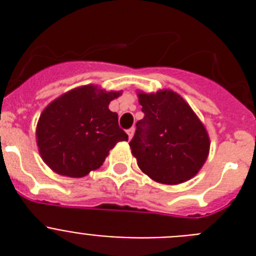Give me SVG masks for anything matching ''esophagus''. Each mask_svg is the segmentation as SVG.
Returning a JSON list of instances; mask_svg holds the SVG:
<instances>
[{"label":"esophagus","instance_id":"obj_1","mask_svg":"<svg viewBox=\"0 0 256 256\" xmlns=\"http://www.w3.org/2000/svg\"><path fill=\"white\" fill-rule=\"evenodd\" d=\"M126 133H128V137H130V140L133 137V134H134V128H130V130H126Z\"/></svg>","mask_w":256,"mask_h":256}]
</instances>
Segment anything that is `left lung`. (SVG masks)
Wrapping results in <instances>:
<instances>
[{"label": "left lung", "mask_w": 256, "mask_h": 256, "mask_svg": "<svg viewBox=\"0 0 256 256\" xmlns=\"http://www.w3.org/2000/svg\"><path fill=\"white\" fill-rule=\"evenodd\" d=\"M144 119L130 142L140 169L154 180L178 184L198 174L209 154V136L188 104L173 91L138 94Z\"/></svg>", "instance_id": "1"}]
</instances>
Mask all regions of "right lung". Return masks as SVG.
Listing matches in <instances>:
<instances>
[{
	"mask_svg": "<svg viewBox=\"0 0 256 256\" xmlns=\"http://www.w3.org/2000/svg\"><path fill=\"white\" fill-rule=\"evenodd\" d=\"M120 92L84 86L52 101L37 124V144L42 159L54 172L80 178L100 168L108 151L128 134L108 110Z\"/></svg>",
	"mask_w": 256,
	"mask_h": 256,
	"instance_id": "right-lung-1",
	"label": "right lung"
}]
</instances>
